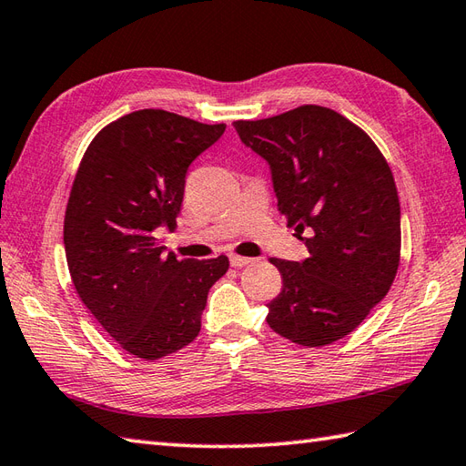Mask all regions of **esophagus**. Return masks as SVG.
Returning a JSON list of instances; mask_svg holds the SVG:
<instances>
[{
  "mask_svg": "<svg viewBox=\"0 0 466 466\" xmlns=\"http://www.w3.org/2000/svg\"><path fill=\"white\" fill-rule=\"evenodd\" d=\"M252 262V258H246V256H238V254H230V264L234 268H242V266H248Z\"/></svg>",
  "mask_w": 466,
  "mask_h": 466,
  "instance_id": "obj_1",
  "label": "esophagus"
}]
</instances>
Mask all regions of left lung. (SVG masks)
Wrapping results in <instances>:
<instances>
[{"label":"left lung","mask_w":466,"mask_h":466,"mask_svg":"<svg viewBox=\"0 0 466 466\" xmlns=\"http://www.w3.org/2000/svg\"><path fill=\"white\" fill-rule=\"evenodd\" d=\"M234 127L268 162L279 210L310 254L270 260L282 290L266 322L302 346L344 339L399 270L400 202L389 164L369 134L330 107L309 104Z\"/></svg>","instance_id":"8db88e82"}]
</instances>
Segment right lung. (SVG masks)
<instances>
[{
	"instance_id": "1",
	"label": "right lung",
	"mask_w": 466,
	"mask_h": 466,
	"mask_svg": "<svg viewBox=\"0 0 466 466\" xmlns=\"http://www.w3.org/2000/svg\"><path fill=\"white\" fill-rule=\"evenodd\" d=\"M226 130L166 110H137L87 146L64 218L76 292L102 329L136 359L157 360L190 344L226 256L177 260L172 232L186 172Z\"/></svg>"
}]
</instances>
